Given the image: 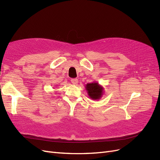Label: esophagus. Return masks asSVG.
I'll return each mask as SVG.
<instances>
[{
    "label": "esophagus",
    "instance_id": "obj_1",
    "mask_svg": "<svg viewBox=\"0 0 160 160\" xmlns=\"http://www.w3.org/2000/svg\"><path fill=\"white\" fill-rule=\"evenodd\" d=\"M71 81L73 85H76V84L78 83V79H71Z\"/></svg>",
    "mask_w": 160,
    "mask_h": 160
}]
</instances>
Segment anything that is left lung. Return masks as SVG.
Instances as JSON below:
<instances>
[{
  "label": "left lung",
  "instance_id": "1",
  "mask_svg": "<svg viewBox=\"0 0 160 160\" xmlns=\"http://www.w3.org/2000/svg\"><path fill=\"white\" fill-rule=\"evenodd\" d=\"M85 89L87 90L89 98L93 100L101 99L104 93L103 88L97 81L87 84L85 85Z\"/></svg>",
  "mask_w": 160,
  "mask_h": 160
}]
</instances>
